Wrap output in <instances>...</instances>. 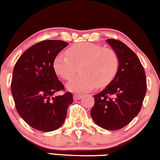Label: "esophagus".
I'll use <instances>...</instances> for the list:
<instances>
[{
  "label": "esophagus",
  "instance_id": "1",
  "mask_svg": "<svg viewBox=\"0 0 160 160\" xmlns=\"http://www.w3.org/2000/svg\"><path fill=\"white\" fill-rule=\"evenodd\" d=\"M74 100H79L82 98V95H80V94H74L73 96Z\"/></svg>",
  "mask_w": 160,
  "mask_h": 160
}]
</instances>
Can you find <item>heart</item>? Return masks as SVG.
Segmentation results:
<instances>
[{"label":"heart","mask_w":160,"mask_h":160,"mask_svg":"<svg viewBox=\"0 0 160 160\" xmlns=\"http://www.w3.org/2000/svg\"><path fill=\"white\" fill-rule=\"evenodd\" d=\"M59 53L53 60L55 72L65 80L72 78L79 68L81 75L66 85L68 91L85 93L94 87L109 85L119 68V58L114 50L91 42L75 44Z\"/></svg>","instance_id":"obj_1"}]
</instances>
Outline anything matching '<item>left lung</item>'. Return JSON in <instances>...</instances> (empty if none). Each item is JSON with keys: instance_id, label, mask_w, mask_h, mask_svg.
<instances>
[{"instance_id": "obj_1", "label": "left lung", "mask_w": 160, "mask_h": 160, "mask_svg": "<svg viewBox=\"0 0 160 160\" xmlns=\"http://www.w3.org/2000/svg\"><path fill=\"white\" fill-rule=\"evenodd\" d=\"M119 58V68L112 82L94 95L91 116L97 125L108 130L124 128L141 109L147 92L144 68L134 52L121 41L108 39Z\"/></svg>"}]
</instances>
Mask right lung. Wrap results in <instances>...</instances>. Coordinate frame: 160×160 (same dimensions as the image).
<instances>
[{
    "label": "right lung",
    "mask_w": 160,
    "mask_h": 160,
    "mask_svg": "<svg viewBox=\"0 0 160 160\" xmlns=\"http://www.w3.org/2000/svg\"><path fill=\"white\" fill-rule=\"evenodd\" d=\"M67 46L68 42L62 40L41 41L27 49L13 68L11 93L16 109L23 121L37 130L59 128L73 102L69 92L53 96L64 90L53 69V60Z\"/></svg>",
    "instance_id": "obj_1"
}]
</instances>
